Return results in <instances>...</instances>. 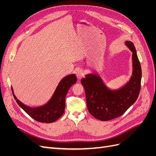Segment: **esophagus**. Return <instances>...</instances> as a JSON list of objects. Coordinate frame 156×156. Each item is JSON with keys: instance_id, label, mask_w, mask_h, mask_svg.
<instances>
[{"instance_id": "obj_1", "label": "esophagus", "mask_w": 156, "mask_h": 156, "mask_svg": "<svg viewBox=\"0 0 156 156\" xmlns=\"http://www.w3.org/2000/svg\"><path fill=\"white\" fill-rule=\"evenodd\" d=\"M77 79L79 80L81 79L82 77H84V72L83 69H79L77 72Z\"/></svg>"}]
</instances>
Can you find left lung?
I'll return each instance as SVG.
<instances>
[{
	"label": "left lung",
	"instance_id": "left-lung-1",
	"mask_svg": "<svg viewBox=\"0 0 156 156\" xmlns=\"http://www.w3.org/2000/svg\"><path fill=\"white\" fill-rule=\"evenodd\" d=\"M126 45L132 52L133 72L125 85L110 90L98 73H89L81 79L86 94L89 112L96 119L108 121L122 115L137 99L140 90L142 70L133 44L126 41Z\"/></svg>",
	"mask_w": 156,
	"mask_h": 156
}]
</instances>
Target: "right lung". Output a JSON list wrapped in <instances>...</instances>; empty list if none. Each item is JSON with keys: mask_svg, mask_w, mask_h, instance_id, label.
I'll use <instances>...</instances> for the list:
<instances>
[{"mask_svg": "<svg viewBox=\"0 0 156 156\" xmlns=\"http://www.w3.org/2000/svg\"><path fill=\"white\" fill-rule=\"evenodd\" d=\"M76 82L77 78L75 74L66 76L58 83L49 101L44 105L36 107H30L23 104L14 95L12 87V91L17 104L33 119L43 123H52L63 115L66 96L69 88Z\"/></svg>", "mask_w": 156, "mask_h": 156, "instance_id": "obj_1", "label": "right lung"}]
</instances>
